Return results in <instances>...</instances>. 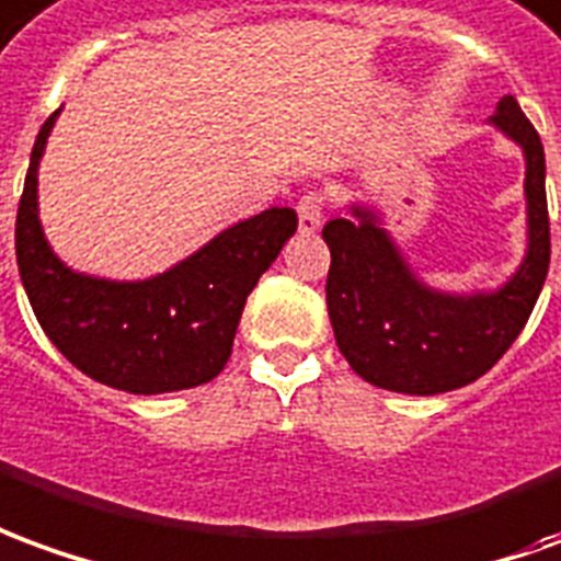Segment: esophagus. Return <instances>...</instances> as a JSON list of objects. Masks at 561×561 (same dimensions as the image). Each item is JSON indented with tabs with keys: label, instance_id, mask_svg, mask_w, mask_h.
I'll list each match as a JSON object with an SVG mask.
<instances>
[{
	"label": "esophagus",
	"instance_id": "esophagus-1",
	"mask_svg": "<svg viewBox=\"0 0 561 561\" xmlns=\"http://www.w3.org/2000/svg\"><path fill=\"white\" fill-rule=\"evenodd\" d=\"M299 229L301 232H313V229H320V220H323V210H325V196L320 190H311V193H305L299 198Z\"/></svg>",
	"mask_w": 561,
	"mask_h": 561
}]
</instances>
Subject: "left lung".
I'll use <instances>...</instances> for the list:
<instances>
[{
	"label": "left lung",
	"instance_id": "8db88e82",
	"mask_svg": "<svg viewBox=\"0 0 561 561\" xmlns=\"http://www.w3.org/2000/svg\"><path fill=\"white\" fill-rule=\"evenodd\" d=\"M492 123L526 153L528 253L514 280L492 296H440L416 284L371 214L329 220L332 253L325 305L337 351L356 375L392 392L438 396L478 380L502 359L531 317L550 268V217L538 129L504 96Z\"/></svg>",
	"mask_w": 561,
	"mask_h": 561
}]
</instances>
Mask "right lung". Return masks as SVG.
Segmentation results:
<instances>
[{"label":"right lung","mask_w":561,"mask_h":561,"mask_svg":"<svg viewBox=\"0 0 561 561\" xmlns=\"http://www.w3.org/2000/svg\"><path fill=\"white\" fill-rule=\"evenodd\" d=\"M57 114L35 138L14 224L35 320L78 371L105 387L162 396L208 383L232 356L250 289L296 232V210H262L153 280L114 284L69 272L47 248L35 205V172Z\"/></svg>","instance_id":"obj_1"}]
</instances>
